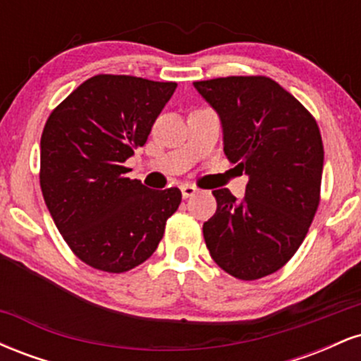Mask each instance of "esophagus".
<instances>
[{
  "label": "esophagus",
  "mask_w": 361,
  "mask_h": 361,
  "mask_svg": "<svg viewBox=\"0 0 361 361\" xmlns=\"http://www.w3.org/2000/svg\"><path fill=\"white\" fill-rule=\"evenodd\" d=\"M195 193H197V188H193V186H190V185L181 186V195H183L185 200H186V198H192Z\"/></svg>",
  "instance_id": "34e87169"
}]
</instances>
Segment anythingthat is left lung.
<instances>
[{"label": "left lung", "instance_id": "left-lung-1", "mask_svg": "<svg viewBox=\"0 0 361 361\" xmlns=\"http://www.w3.org/2000/svg\"><path fill=\"white\" fill-rule=\"evenodd\" d=\"M219 115L224 152L247 176L241 200L214 190L217 212L204 224L210 256L224 271L258 280L295 255L316 215L324 149L299 100L264 76L193 82Z\"/></svg>", "mask_w": 361, "mask_h": 361}]
</instances>
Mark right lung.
<instances>
[{"instance_id": "right-lung-1", "label": "right lung", "mask_w": 361, "mask_h": 361, "mask_svg": "<svg viewBox=\"0 0 361 361\" xmlns=\"http://www.w3.org/2000/svg\"><path fill=\"white\" fill-rule=\"evenodd\" d=\"M176 82L98 74L52 111L40 139V186L57 229L81 261L122 273L163 239L181 192L126 176Z\"/></svg>"}]
</instances>
